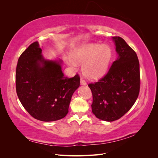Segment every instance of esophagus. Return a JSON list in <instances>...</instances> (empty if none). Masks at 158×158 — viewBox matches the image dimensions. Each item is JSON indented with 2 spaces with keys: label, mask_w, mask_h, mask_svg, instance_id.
Here are the masks:
<instances>
[{
  "label": "esophagus",
  "mask_w": 158,
  "mask_h": 158,
  "mask_svg": "<svg viewBox=\"0 0 158 158\" xmlns=\"http://www.w3.org/2000/svg\"><path fill=\"white\" fill-rule=\"evenodd\" d=\"M80 84L82 85H86V82H85L82 78H81L80 79Z\"/></svg>",
  "instance_id": "34e87169"
}]
</instances>
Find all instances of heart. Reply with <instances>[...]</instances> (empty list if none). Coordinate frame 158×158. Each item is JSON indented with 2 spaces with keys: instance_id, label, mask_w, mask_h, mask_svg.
Wrapping results in <instances>:
<instances>
[{
  "instance_id": "1",
  "label": "heart",
  "mask_w": 158,
  "mask_h": 158,
  "mask_svg": "<svg viewBox=\"0 0 158 158\" xmlns=\"http://www.w3.org/2000/svg\"><path fill=\"white\" fill-rule=\"evenodd\" d=\"M72 66L83 64L82 73L85 77L95 80L106 74L113 58V51L107 45L86 44L76 49L71 55Z\"/></svg>"
}]
</instances>
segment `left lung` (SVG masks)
<instances>
[{"instance_id": "1", "label": "left lung", "mask_w": 158, "mask_h": 158, "mask_svg": "<svg viewBox=\"0 0 158 158\" xmlns=\"http://www.w3.org/2000/svg\"><path fill=\"white\" fill-rule=\"evenodd\" d=\"M117 58L99 82L89 84L92 113L102 121L120 118L133 106L140 91V64L137 55L120 37H113Z\"/></svg>"}]
</instances>
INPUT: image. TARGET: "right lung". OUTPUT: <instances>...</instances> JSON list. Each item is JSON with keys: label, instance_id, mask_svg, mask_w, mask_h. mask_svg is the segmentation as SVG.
<instances>
[{"label": "right lung", "instance_id": "add662e5", "mask_svg": "<svg viewBox=\"0 0 158 158\" xmlns=\"http://www.w3.org/2000/svg\"><path fill=\"white\" fill-rule=\"evenodd\" d=\"M63 61L45 59L38 41L31 44L18 59L16 93L23 107L37 120L55 121L69 113L71 98L80 86V77H64Z\"/></svg>", "mask_w": 158, "mask_h": 158}]
</instances>
